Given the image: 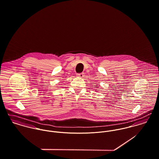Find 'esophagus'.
<instances>
[{"instance_id":"34e87169","label":"esophagus","mask_w":159,"mask_h":159,"mask_svg":"<svg viewBox=\"0 0 159 159\" xmlns=\"http://www.w3.org/2000/svg\"><path fill=\"white\" fill-rule=\"evenodd\" d=\"M84 73H80V74H78L77 75V77H80V78H82V77H84Z\"/></svg>"}]
</instances>
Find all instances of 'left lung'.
<instances>
[{"instance_id": "1", "label": "left lung", "mask_w": 159, "mask_h": 159, "mask_svg": "<svg viewBox=\"0 0 159 159\" xmlns=\"http://www.w3.org/2000/svg\"><path fill=\"white\" fill-rule=\"evenodd\" d=\"M96 88H98V86H96ZM95 90H97V89H95Z\"/></svg>"}]
</instances>
